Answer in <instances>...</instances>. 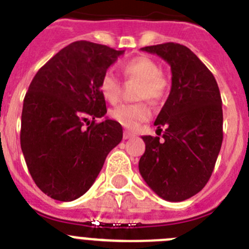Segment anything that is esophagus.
Returning <instances> with one entry per match:
<instances>
[{
  "label": "esophagus",
  "mask_w": 249,
  "mask_h": 249,
  "mask_svg": "<svg viewBox=\"0 0 249 249\" xmlns=\"http://www.w3.org/2000/svg\"><path fill=\"white\" fill-rule=\"evenodd\" d=\"M131 137H133V134L129 133V132H124V133H123V140H129Z\"/></svg>",
  "instance_id": "1"
}]
</instances>
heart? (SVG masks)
<instances>
[{
    "label": "heart",
    "instance_id": "heart-1",
    "mask_svg": "<svg viewBox=\"0 0 249 249\" xmlns=\"http://www.w3.org/2000/svg\"><path fill=\"white\" fill-rule=\"evenodd\" d=\"M121 71L128 80L141 81L137 91V99H147L152 102L160 100L165 91V80L161 76V70L156 61L145 56H137L121 65ZM100 91L106 101L115 104L122 92L120 80L106 71L100 80ZM150 108L145 102L123 104L113 107L109 111V117L127 129H134L149 118Z\"/></svg>",
    "mask_w": 249,
    "mask_h": 249
}]
</instances>
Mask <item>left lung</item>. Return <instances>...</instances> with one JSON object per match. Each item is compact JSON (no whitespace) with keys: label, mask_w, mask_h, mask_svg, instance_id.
<instances>
[{"label":"left lung","mask_w":249,"mask_h":249,"mask_svg":"<svg viewBox=\"0 0 249 249\" xmlns=\"http://www.w3.org/2000/svg\"><path fill=\"white\" fill-rule=\"evenodd\" d=\"M170 65L172 89L156 124L159 137L143 136L140 173L161 199L179 202L202 190L222 144L223 115L213 72L188 47L178 43L141 48Z\"/></svg>","instance_id":"1"}]
</instances>
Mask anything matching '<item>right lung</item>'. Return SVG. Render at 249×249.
<instances>
[{"mask_svg": "<svg viewBox=\"0 0 249 249\" xmlns=\"http://www.w3.org/2000/svg\"><path fill=\"white\" fill-rule=\"evenodd\" d=\"M123 53L74 42L32 80L22 109L20 148L34 182L52 199L72 201L83 196L107 154L122 141L120 123L95 120L107 112L100 80Z\"/></svg>", "mask_w": 249, "mask_h": 249, "instance_id": "right-lung-1", "label": "right lung"}]
</instances>
